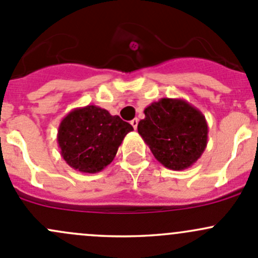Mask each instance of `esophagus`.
<instances>
[{
    "mask_svg": "<svg viewBox=\"0 0 258 258\" xmlns=\"http://www.w3.org/2000/svg\"><path fill=\"white\" fill-rule=\"evenodd\" d=\"M131 124H132V126H134V128L136 130L137 126H139V119L134 118V119H132V121H131Z\"/></svg>",
    "mask_w": 258,
    "mask_h": 258,
    "instance_id": "1",
    "label": "esophagus"
}]
</instances>
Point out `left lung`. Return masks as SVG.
<instances>
[{
  "instance_id": "8db88e82",
  "label": "left lung",
  "mask_w": 258,
  "mask_h": 258,
  "mask_svg": "<svg viewBox=\"0 0 258 258\" xmlns=\"http://www.w3.org/2000/svg\"><path fill=\"white\" fill-rule=\"evenodd\" d=\"M139 134L165 167H191L207 146L209 126L200 110L181 98H161L145 108Z\"/></svg>"
}]
</instances>
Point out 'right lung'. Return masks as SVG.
Here are the masks:
<instances>
[{"label": "right lung", "mask_w": 258, "mask_h": 258, "mask_svg": "<svg viewBox=\"0 0 258 258\" xmlns=\"http://www.w3.org/2000/svg\"><path fill=\"white\" fill-rule=\"evenodd\" d=\"M134 127L95 105L79 107L61 121L57 142L69 166L83 173H96L110 165L124 136Z\"/></svg>", "instance_id": "1"}]
</instances>
